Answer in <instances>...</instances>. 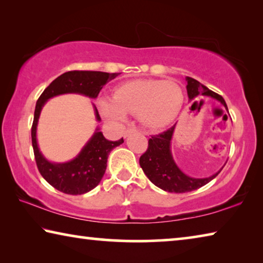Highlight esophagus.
I'll return each mask as SVG.
<instances>
[{
    "instance_id": "34e87169",
    "label": "esophagus",
    "mask_w": 263,
    "mask_h": 263,
    "mask_svg": "<svg viewBox=\"0 0 263 263\" xmlns=\"http://www.w3.org/2000/svg\"><path fill=\"white\" fill-rule=\"evenodd\" d=\"M136 131H137V127H136V126L128 127V128H126V130H125V132H124V136H125V137H127L128 135H130V133H132V132H136Z\"/></svg>"
}]
</instances>
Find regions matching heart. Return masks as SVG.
Masks as SVG:
<instances>
[{
  "instance_id": "obj_1",
  "label": "heart",
  "mask_w": 263,
  "mask_h": 263,
  "mask_svg": "<svg viewBox=\"0 0 263 263\" xmlns=\"http://www.w3.org/2000/svg\"><path fill=\"white\" fill-rule=\"evenodd\" d=\"M115 99L97 100L100 112L112 122H124L127 114H139L149 127L172 123L183 105L184 94L180 84L166 80H135L116 88Z\"/></svg>"
}]
</instances>
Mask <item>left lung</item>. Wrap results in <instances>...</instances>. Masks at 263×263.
<instances>
[{"label":"left lung","instance_id":"obj_1","mask_svg":"<svg viewBox=\"0 0 263 263\" xmlns=\"http://www.w3.org/2000/svg\"><path fill=\"white\" fill-rule=\"evenodd\" d=\"M185 81L188 83L186 84V91H188L189 100H194L195 97L201 95L211 96L217 101H219L229 112L226 102L220 95L216 94L215 91L210 90L208 87L203 86L201 82H198L197 80L193 78L186 77ZM224 116L228 118V115ZM174 128L175 125L168 128L167 131L151 137L148 140L147 151L140 157L139 163L145 175L148 177L153 184L159 186L160 189L168 191V193L182 194L205 185L219 174L222 168L216 174L205 177V179H195V177L185 175L176 166L171 152V140Z\"/></svg>","mask_w":263,"mask_h":263}]
</instances>
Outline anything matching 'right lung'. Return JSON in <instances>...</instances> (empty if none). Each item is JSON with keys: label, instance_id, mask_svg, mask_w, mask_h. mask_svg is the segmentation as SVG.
I'll use <instances>...</instances> for the list:
<instances>
[{"label": "right lung", "instance_id": "right-lung-1", "mask_svg": "<svg viewBox=\"0 0 263 263\" xmlns=\"http://www.w3.org/2000/svg\"><path fill=\"white\" fill-rule=\"evenodd\" d=\"M118 77V73L92 72V70H70L58 77L52 81L43 94L39 96L34 109V117L32 127H31V138L34 153L35 163L42 176L50 183L53 188L68 195L86 194L100 183L103 177L108 155L115 147L124 142V139L110 141L105 139L103 133L96 128L89 141L84 145L77 158L64 163H53L43 157L37 144V124L39 115L44 104L51 97L62 94L86 95L90 99H96L101 89L105 83ZM95 115L97 121H101L95 106Z\"/></svg>", "mask_w": 263, "mask_h": 263}]
</instances>
